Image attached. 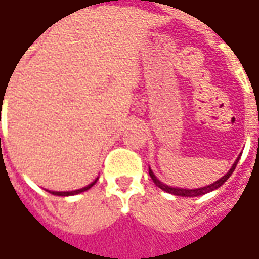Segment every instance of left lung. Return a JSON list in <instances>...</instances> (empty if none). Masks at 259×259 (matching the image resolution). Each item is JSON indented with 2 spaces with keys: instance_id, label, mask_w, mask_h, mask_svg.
I'll use <instances>...</instances> for the list:
<instances>
[{
  "instance_id": "8db88e82",
  "label": "left lung",
  "mask_w": 259,
  "mask_h": 259,
  "mask_svg": "<svg viewBox=\"0 0 259 259\" xmlns=\"http://www.w3.org/2000/svg\"><path fill=\"white\" fill-rule=\"evenodd\" d=\"M238 160H239V158H236V161H235L234 165L231 167V170L225 174L224 177H221L218 182L209 184V186H206V187H200V189H179V187H170V186H165V184L161 183V182L155 177L154 173H153L151 170H150L148 173H150V177H151V180L155 183V186H157V187H160L161 190L167 192V193L176 194V196H182V197H194V196H202V194L209 193V192H212V190H214V189L221 187V186H222V184H224L225 182L231 177V174L234 173L235 167H236V164H238Z\"/></svg>"
}]
</instances>
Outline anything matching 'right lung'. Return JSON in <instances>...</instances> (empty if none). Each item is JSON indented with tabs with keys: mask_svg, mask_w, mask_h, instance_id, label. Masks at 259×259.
<instances>
[{
	"mask_svg": "<svg viewBox=\"0 0 259 259\" xmlns=\"http://www.w3.org/2000/svg\"><path fill=\"white\" fill-rule=\"evenodd\" d=\"M96 183V180H95L94 183H91L89 186H86L83 189H79V190H73V192H50L52 194H56V196H72V194H77V193H82V192H86V190H89L94 184Z\"/></svg>",
	"mask_w": 259,
	"mask_h": 259,
	"instance_id": "add662e5",
	"label": "right lung"
}]
</instances>
